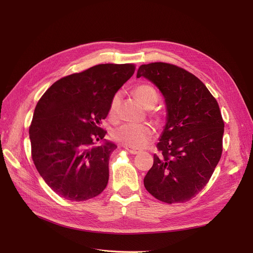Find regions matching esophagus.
I'll return each mask as SVG.
<instances>
[{
    "mask_svg": "<svg viewBox=\"0 0 253 253\" xmlns=\"http://www.w3.org/2000/svg\"><path fill=\"white\" fill-rule=\"evenodd\" d=\"M125 149H126V151H127V152H129L130 154H133V155H136V154H138V153H139V151H138V150L132 149V148H129V147H125Z\"/></svg>",
    "mask_w": 253,
    "mask_h": 253,
    "instance_id": "1",
    "label": "esophagus"
}]
</instances>
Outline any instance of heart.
Masks as SVG:
<instances>
[{
    "label": "heart",
    "mask_w": 253,
    "mask_h": 253,
    "mask_svg": "<svg viewBox=\"0 0 253 253\" xmlns=\"http://www.w3.org/2000/svg\"><path fill=\"white\" fill-rule=\"evenodd\" d=\"M133 93L145 108L149 109L151 117L159 121L161 119V114L154 110V106L159 100L157 89L149 83H140L134 87ZM120 101H121V94L120 92H116L111 99L109 108V115L113 119L118 116ZM153 134L154 129L150 124H123L112 132V137L116 141L124 144L125 147L139 149L149 142Z\"/></svg>",
    "instance_id": "1"
}]
</instances>
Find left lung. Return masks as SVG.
<instances>
[{"label": "left lung", "instance_id": "obj_1", "mask_svg": "<svg viewBox=\"0 0 253 253\" xmlns=\"http://www.w3.org/2000/svg\"><path fill=\"white\" fill-rule=\"evenodd\" d=\"M136 77L160 89L168 113L144 187L167 204L188 202L204 189L220 160L224 123L218 103L202 81L174 64H142Z\"/></svg>", "mask_w": 253, "mask_h": 253}]
</instances>
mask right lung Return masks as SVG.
Returning <instances> with one entry per match:
<instances>
[{
	"instance_id": "right-lung-1",
	"label": "right lung",
	"mask_w": 253,
	"mask_h": 253,
	"mask_svg": "<svg viewBox=\"0 0 253 253\" xmlns=\"http://www.w3.org/2000/svg\"><path fill=\"white\" fill-rule=\"evenodd\" d=\"M135 72L133 63L97 64L63 77L38 101L30 126L32 158L52 191L71 201L99 195L109 181L117 145L103 139L102 120L115 93Z\"/></svg>"
}]
</instances>
